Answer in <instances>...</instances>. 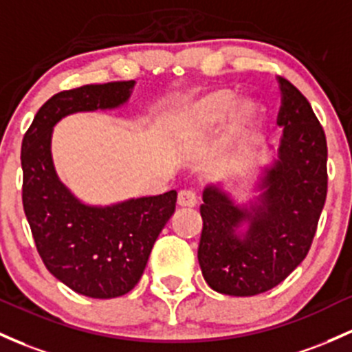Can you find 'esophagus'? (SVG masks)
Listing matches in <instances>:
<instances>
[{
  "mask_svg": "<svg viewBox=\"0 0 352 352\" xmlns=\"http://www.w3.org/2000/svg\"><path fill=\"white\" fill-rule=\"evenodd\" d=\"M179 206L180 207H195L197 206V194L194 190H182L179 194Z\"/></svg>",
  "mask_w": 352,
  "mask_h": 352,
  "instance_id": "esophagus-1",
  "label": "esophagus"
}]
</instances>
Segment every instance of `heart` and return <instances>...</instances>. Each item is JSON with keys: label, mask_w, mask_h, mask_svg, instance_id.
Listing matches in <instances>:
<instances>
[{"label": "heart", "mask_w": 352, "mask_h": 352, "mask_svg": "<svg viewBox=\"0 0 352 352\" xmlns=\"http://www.w3.org/2000/svg\"><path fill=\"white\" fill-rule=\"evenodd\" d=\"M235 94L229 88H219L185 107L180 113V135L185 138H202L214 133L227 117L230 118V138L244 145L252 138L262 122V108L252 100H244L235 107Z\"/></svg>", "instance_id": "heart-1"}]
</instances>
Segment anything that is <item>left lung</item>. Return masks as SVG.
Segmentation results:
<instances>
[{"instance_id":"obj_1","label":"left lung","mask_w":352,"mask_h":352,"mask_svg":"<svg viewBox=\"0 0 352 352\" xmlns=\"http://www.w3.org/2000/svg\"><path fill=\"white\" fill-rule=\"evenodd\" d=\"M277 82L284 135L262 179L261 204L250 214L217 187L204 190L199 264L220 294L256 296L283 283L306 258L326 202V133L306 96L283 76ZM245 219L250 230L241 238L234 230Z\"/></svg>"}]
</instances>
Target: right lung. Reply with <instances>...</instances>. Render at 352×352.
<instances>
[{
    "label": "right lung",
    "mask_w": 352,
    "mask_h": 352,
    "mask_svg": "<svg viewBox=\"0 0 352 352\" xmlns=\"http://www.w3.org/2000/svg\"><path fill=\"white\" fill-rule=\"evenodd\" d=\"M133 85V80L85 85L53 95L34 115L21 144L23 208L38 254L58 280L95 299L123 296L137 285L158 234L175 212L177 192L111 207L85 206L56 177L52 132L69 113L122 105Z\"/></svg>",
    "instance_id": "obj_1"
}]
</instances>
